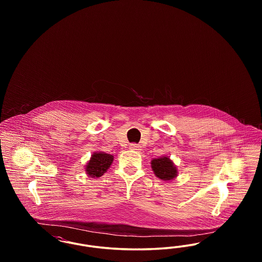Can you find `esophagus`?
Listing matches in <instances>:
<instances>
[{
  "mask_svg": "<svg viewBox=\"0 0 262 262\" xmlns=\"http://www.w3.org/2000/svg\"><path fill=\"white\" fill-rule=\"evenodd\" d=\"M129 148L132 150H136V151L141 150L140 149V146H139V145H137V143H132V144L129 145Z\"/></svg>",
  "mask_w": 262,
  "mask_h": 262,
  "instance_id": "esophagus-1",
  "label": "esophagus"
}]
</instances>
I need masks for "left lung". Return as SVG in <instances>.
<instances>
[{"instance_id":"8db88e82","label":"left lung","mask_w":262,"mask_h":262,"mask_svg":"<svg viewBox=\"0 0 262 262\" xmlns=\"http://www.w3.org/2000/svg\"><path fill=\"white\" fill-rule=\"evenodd\" d=\"M151 167L154 171V174L164 181L173 180L177 176V169L168 157L153 159L151 162Z\"/></svg>"}]
</instances>
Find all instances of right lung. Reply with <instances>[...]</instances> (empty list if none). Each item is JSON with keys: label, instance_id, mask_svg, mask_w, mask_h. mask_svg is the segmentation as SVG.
<instances>
[{"label": "right lung", "instance_id": "1", "mask_svg": "<svg viewBox=\"0 0 262 262\" xmlns=\"http://www.w3.org/2000/svg\"><path fill=\"white\" fill-rule=\"evenodd\" d=\"M113 156L106 153H94L88 163L86 173L91 178L103 176L113 162Z\"/></svg>", "mask_w": 262, "mask_h": 262}]
</instances>
